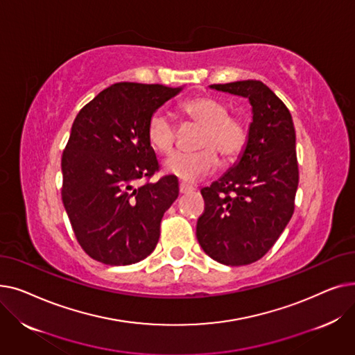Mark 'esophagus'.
<instances>
[{"label":"esophagus","instance_id":"34e87169","mask_svg":"<svg viewBox=\"0 0 355 355\" xmlns=\"http://www.w3.org/2000/svg\"><path fill=\"white\" fill-rule=\"evenodd\" d=\"M196 189L193 187V185H189V184H185V182H181L180 184V193L181 194H187V193H191V191H194Z\"/></svg>","mask_w":355,"mask_h":355}]
</instances>
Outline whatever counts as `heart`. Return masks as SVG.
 Returning <instances> with one entry per match:
<instances>
[{"label": "heart", "instance_id": "obj_1", "mask_svg": "<svg viewBox=\"0 0 355 355\" xmlns=\"http://www.w3.org/2000/svg\"><path fill=\"white\" fill-rule=\"evenodd\" d=\"M185 123L200 126L197 138L198 151L191 154L177 153L164 162V168L182 181H196L211 173L218 164L234 162L249 142L248 123L234 115L223 101L201 95L184 101L180 105ZM146 138L157 153L170 155L177 144L178 126L162 109L154 110L146 122Z\"/></svg>", "mask_w": 355, "mask_h": 355}]
</instances>
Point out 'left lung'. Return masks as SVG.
<instances>
[{
  "mask_svg": "<svg viewBox=\"0 0 355 355\" xmlns=\"http://www.w3.org/2000/svg\"><path fill=\"white\" fill-rule=\"evenodd\" d=\"M211 87L249 98L253 122L239 164L201 190L206 206L196 234L216 262L243 266L270 250L293 214L300 182L295 128L286 105L262 82Z\"/></svg>",
  "mask_w": 355,
  "mask_h": 355,
  "instance_id": "1",
  "label": "left lung"
}]
</instances>
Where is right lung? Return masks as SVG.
Returning <instances> with one entry per match:
<instances>
[{
	"mask_svg": "<svg viewBox=\"0 0 355 355\" xmlns=\"http://www.w3.org/2000/svg\"><path fill=\"white\" fill-rule=\"evenodd\" d=\"M178 87L122 82L86 103L62 155V200L82 249L101 263L122 266L151 254L178 181L151 182L159 164L146 138L149 115Z\"/></svg>",
	"mask_w": 355,
	"mask_h": 355,
	"instance_id": "add662e5",
	"label": "right lung"
}]
</instances>
